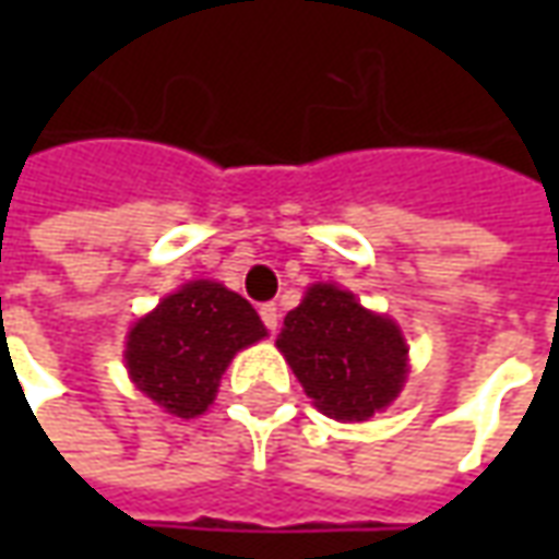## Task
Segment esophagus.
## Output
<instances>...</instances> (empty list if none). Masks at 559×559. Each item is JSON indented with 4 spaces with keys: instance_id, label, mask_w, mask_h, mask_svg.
<instances>
[{
    "instance_id": "1",
    "label": "esophagus",
    "mask_w": 559,
    "mask_h": 559,
    "mask_svg": "<svg viewBox=\"0 0 559 559\" xmlns=\"http://www.w3.org/2000/svg\"><path fill=\"white\" fill-rule=\"evenodd\" d=\"M260 317H263V323H266L269 332H275V329H278L281 314H278V305H275V302L263 305V308H260Z\"/></svg>"
}]
</instances>
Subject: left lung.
<instances>
[{
	"mask_svg": "<svg viewBox=\"0 0 559 559\" xmlns=\"http://www.w3.org/2000/svg\"><path fill=\"white\" fill-rule=\"evenodd\" d=\"M275 344L305 395L329 419H371L399 399L407 380L401 329L335 284L308 287L302 302L284 317Z\"/></svg>",
	"mask_w": 559,
	"mask_h": 559,
	"instance_id": "obj_1",
	"label": "left lung"
}]
</instances>
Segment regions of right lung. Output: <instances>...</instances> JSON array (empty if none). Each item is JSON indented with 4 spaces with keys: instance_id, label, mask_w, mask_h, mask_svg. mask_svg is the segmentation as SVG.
<instances>
[{
    "instance_id": "right-lung-1",
    "label": "right lung",
    "mask_w": 559,
    "mask_h": 559,
    "mask_svg": "<svg viewBox=\"0 0 559 559\" xmlns=\"http://www.w3.org/2000/svg\"><path fill=\"white\" fill-rule=\"evenodd\" d=\"M260 338L266 326L248 299L218 281H191L131 326L128 374L158 407L194 419L215 401L233 356Z\"/></svg>"
}]
</instances>
